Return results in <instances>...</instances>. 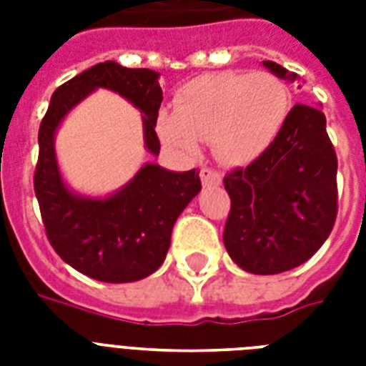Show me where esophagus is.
<instances>
[{
  "instance_id": "34e87169",
  "label": "esophagus",
  "mask_w": 366,
  "mask_h": 366,
  "mask_svg": "<svg viewBox=\"0 0 366 366\" xmlns=\"http://www.w3.org/2000/svg\"><path fill=\"white\" fill-rule=\"evenodd\" d=\"M199 174H201V182H203V186H218V184L222 182V177H220L217 171L207 169V167L201 169Z\"/></svg>"
}]
</instances>
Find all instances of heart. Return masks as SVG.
I'll return each instance as SVG.
<instances>
[{
    "instance_id": "b5f03b06",
    "label": "heart",
    "mask_w": 366,
    "mask_h": 366,
    "mask_svg": "<svg viewBox=\"0 0 366 366\" xmlns=\"http://www.w3.org/2000/svg\"><path fill=\"white\" fill-rule=\"evenodd\" d=\"M289 108V89L272 74L222 71L186 83L174 112L163 110L157 117V132L184 154H194L199 140H211L217 159L249 165L275 142Z\"/></svg>"
}]
</instances>
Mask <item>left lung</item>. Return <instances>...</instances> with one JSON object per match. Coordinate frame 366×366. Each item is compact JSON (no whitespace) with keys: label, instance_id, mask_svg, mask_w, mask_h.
Masks as SVG:
<instances>
[{"label":"left lung","instance_id":"obj_1","mask_svg":"<svg viewBox=\"0 0 366 366\" xmlns=\"http://www.w3.org/2000/svg\"><path fill=\"white\" fill-rule=\"evenodd\" d=\"M279 79L300 77L272 60ZM338 161L317 108L296 104L266 154L224 177L232 209L224 228L229 258L256 275L289 272L310 260L336 220Z\"/></svg>","mask_w":366,"mask_h":366}]
</instances>
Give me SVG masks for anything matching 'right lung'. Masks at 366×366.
<instances>
[{
  "mask_svg": "<svg viewBox=\"0 0 366 366\" xmlns=\"http://www.w3.org/2000/svg\"><path fill=\"white\" fill-rule=\"evenodd\" d=\"M97 89L114 91L142 114L144 148L159 155V71L131 70L106 60L71 77L51 97L37 137L34 189L49 241L66 264L97 281L132 283L152 275L165 260L172 226L201 192L199 171L174 172L144 163L114 194L93 197L74 192L60 172L54 137L64 117Z\"/></svg>",
  "mask_w": 366,
  "mask_h": 366,
  "instance_id": "obj_1",
  "label": "right lung"
}]
</instances>
